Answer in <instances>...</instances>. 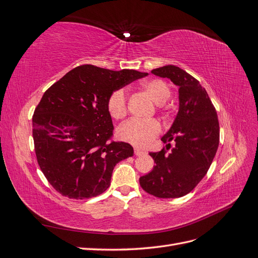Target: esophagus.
I'll list each match as a JSON object with an SVG mask.
<instances>
[{
	"label": "esophagus",
	"mask_w": 258,
	"mask_h": 258,
	"mask_svg": "<svg viewBox=\"0 0 258 258\" xmlns=\"http://www.w3.org/2000/svg\"><path fill=\"white\" fill-rule=\"evenodd\" d=\"M146 152H144V151H142V150H140V148H135V154L137 155V156H141V155H144Z\"/></svg>",
	"instance_id": "1"
}]
</instances>
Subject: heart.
Returning a JSON list of instances; mask_svg holds the SVG:
<instances>
[{"label": "heart", "mask_w": 258, "mask_h": 258, "mask_svg": "<svg viewBox=\"0 0 258 258\" xmlns=\"http://www.w3.org/2000/svg\"><path fill=\"white\" fill-rule=\"evenodd\" d=\"M141 88L154 102L162 103L171 95L169 86L159 79L145 80ZM107 111L114 119H122L127 115V93L124 89H117L107 100ZM161 124L158 120H140L132 118L122 123L118 129V136L123 141L139 147H148L161 134Z\"/></svg>", "instance_id": "1"}]
</instances>
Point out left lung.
<instances>
[{"label":"left lung","instance_id":"obj_1","mask_svg":"<svg viewBox=\"0 0 258 258\" xmlns=\"http://www.w3.org/2000/svg\"><path fill=\"white\" fill-rule=\"evenodd\" d=\"M153 74L167 77L178 86L179 108L172 127L161 138L165 148L150 153L156 166L140 177L142 188L157 198H178L198 185L212 163L220 143L216 110L206 89L190 74L175 66L154 69Z\"/></svg>","mask_w":258,"mask_h":258}]
</instances>
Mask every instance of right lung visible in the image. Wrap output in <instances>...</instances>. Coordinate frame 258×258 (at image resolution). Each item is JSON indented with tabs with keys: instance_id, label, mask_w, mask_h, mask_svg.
Listing matches in <instances>:
<instances>
[{
	"instance_id": "1",
	"label": "right lung",
	"mask_w": 258,
	"mask_h": 258,
	"mask_svg": "<svg viewBox=\"0 0 258 258\" xmlns=\"http://www.w3.org/2000/svg\"><path fill=\"white\" fill-rule=\"evenodd\" d=\"M147 73L91 64L76 67L45 91L32 117L37 163L49 184L70 199L99 196L114 167L134 156L129 143L113 141L107 100Z\"/></svg>"
}]
</instances>
